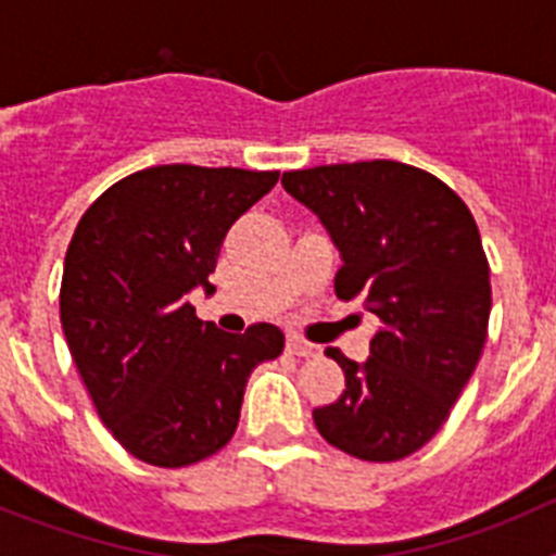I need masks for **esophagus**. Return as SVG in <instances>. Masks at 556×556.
Masks as SVG:
<instances>
[{
    "mask_svg": "<svg viewBox=\"0 0 556 556\" xmlns=\"http://www.w3.org/2000/svg\"><path fill=\"white\" fill-rule=\"evenodd\" d=\"M287 348H289V353H294V356H303V358L317 356V353H320V348L312 345V342H306V339H301V337H289Z\"/></svg>",
    "mask_w": 556,
    "mask_h": 556,
    "instance_id": "1",
    "label": "esophagus"
}]
</instances>
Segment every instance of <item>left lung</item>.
<instances>
[{"mask_svg":"<svg viewBox=\"0 0 556 556\" xmlns=\"http://www.w3.org/2000/svg\"><path fill=\"white\" fill-rule=\"evenodd\" d=\"M281 184L337 244V298L378 317L367 362L326 351L345 392L314 409V426L356 459H404L443 429L488 339L490 267L473 214L397 161L294 169Z\"/></svg>","mask_w":556,"mask_h":556,"instance_id":"1","label":"left lung"}]
</instances>
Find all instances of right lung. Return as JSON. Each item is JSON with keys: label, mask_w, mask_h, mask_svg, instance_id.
I'll list each match as a JSON object with an SVG mask.
<instances>
[{"label": "right lung", "mask_w": 556, "mask_h": 556, "mask_svg": "<svg viewBox=\"0 0 556 556\" xmlns=\"http://www.w3.org/2000/svg\"><path fill=\"white\" fill-rule=\"evenodd\" d=\"M275 184L278 172L150 166L77 223L61 281L66 345L102 424L147 465L184 468L228 445L250 372L281 356V328L225 333L189 303L191 289L214 292L225 233Z\"/></svg>", "instance_id": "1"}]
</instances>
